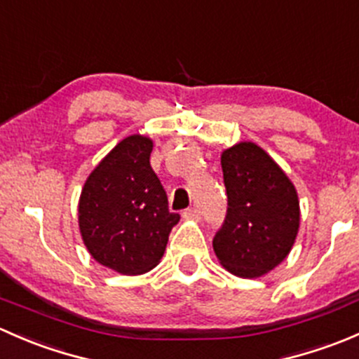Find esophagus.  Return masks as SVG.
<instances>
[{
  "mask_svg": "<svg viewBox=\"0 0 359 359\" xmlns=\"http://www.w3.org/2000/svg\"><path fill=\"white\" fill-rule=\"evenodd\" d=\"M200 210L196 208V206H191V208H187V210H184V213H182V217L184 219H200Z\"/></svg>",
  "mask_w": 359,
  "mask_h": 359,
  "instance_id": "obj_1",
  "label": "esophagus"
}]
</instances>
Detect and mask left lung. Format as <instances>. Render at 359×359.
Here are the masks:
<instances>
[{
	"label": "left lung",
	"instance_id": "1",
	"mask_svg": "<svg viewBox=\"0 0 359 359\" xmlns=\"http://www.w3.org/2000/svg\"><path fill=\"white\" fill-rule=\"evenodd\" d=\"M227 213L213 252L231 274L260 278L283 262L300 224L295 186L257 144L240 142L220 156Z\"/></svg>",
	"mask_w": 359,
	"mask_h": 359
}]
</instances>
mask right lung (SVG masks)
<instances>
[{"mask_svg":"<svg viewBox=\"0 0 359 359\" xmlns=\"http://www.w3.org/2000/svg\"><path fill=\"white\" fill-rule=\"evenodd\" d=\"M153 140L130 135L93 168L81 189L78 222L90 255L119 274L158 266L179 213L151 168Z\"/></svg>","mask_w":359,"mask_h":359,"instance_id":"right-lung-1","label":"right lung"}]
</instances>
